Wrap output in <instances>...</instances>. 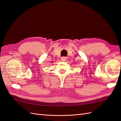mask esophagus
Returning <instances> with one entry per match:
<instances>
[{
	"label": "esophagus",
	"mask_w": 121,
	"mask_h": 121,
	"mask_svg": "<svg viewBox=\"0 0 121 121\" xmlns=\"http://www.w3.org/2000/svg\"><path fill=\"white\" fill-rule=\"evenodd\" d=\"M66 59H67V57H63L61 58V60L62 61H65V60H66Z\"/></svg>",
	"instance_id": "esophagus-1"
}]
</instances>
